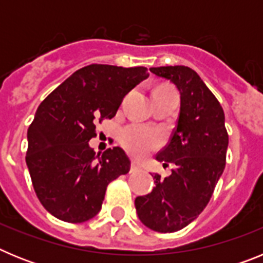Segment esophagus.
I'll use <instances>...</instances> for the list:
<instances>
[{
	"mask_svg": "<svg viewBox=\"0 0 263 263\" xmlns=\"http://www.w3.org/2000/svg\"><path fill=\"white\" fill-rule=\"evenodd\" d=\"M139 168H141V164H139L137 160H132V164H130V170H132V171H138Z\"/></svg>",
	"mask_w": 263,
	"mask_h": 263,
	"instance_id": "esophagus-1",
	"label": "esophagus"
}]
</instances>
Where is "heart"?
Here are the masks:
<instances>
[{
  "instance_id": "b5f03b06",
  "label": "heart",
  "mask_w": 263,
  "mask_h": 263,
  "mask_svg": "<svg viewBox=\"0 0 263 263\" xmlns=\"http://www.w3.org/2000/svg\"><path fill=\"white\" fill-rule=\"evenodd\" d=\"M121 143L134 155H145L154 150L162 142L159 132L142 125H129L121 132Z\"/></svg>"
}]
</instances>
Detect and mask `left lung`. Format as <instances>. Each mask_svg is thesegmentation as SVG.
<instances>
[{
    "label": "left lung",
    "instance_id": "8db88e82",
    "mask_svg": "<svg viewBox=\"0 0 263 263\" xmlns=\"http://www.w3.org/2000/svg\"><path fill=\"white\" fill-rule=\"evenodd\" d=\"M158 78L170 80L180 93L178 124L168 145L157 155L174 170L167 178L155 174L150 194L136 197L143 225L173 233L191 224L210 201L225 168L228 133L221 105L200 76L185 66L153 67Z\"/></svg>",
    "mask_w": 263,
    "mask_h": 263
}]
</instances>
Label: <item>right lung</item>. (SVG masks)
Listing matches in <instances>:
<instances>
[{"label":"right lung","instance_id":"add662e5","mask_svg":"<svg viewBox=\"0 0 263 263\" xmlns=\"http://www.w3.org/2000/svg\"><path fill=\"white\" fill-rule=\"evenodd\" d=\"M148 78L145 67L90 64L73 72L39 105L27 130L26 164L39 201L59 220L84 222L101 210L106 187L129 173L121 147L89 146L96 122L113 118L124 97Z\"/></svg>","mask_w":263,"mask_h":263}]
</instances>
